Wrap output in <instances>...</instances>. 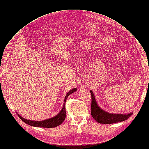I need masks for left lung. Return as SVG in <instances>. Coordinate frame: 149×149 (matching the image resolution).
I'll return each mask as SVG.
<instances>
[{
  "label": "left lung",
  "instance_id": "left-lung-1",
  "mask_svg": "<svg viewBox=\"0 0 149 149\" xmlns=\"http://www.w3.org/2000/svg\"><path fill=\"white\" fill-rule=\"evenodd\" d=\"M91 94V113L93 119L100 124H111L126 120L133 114V112L127 114H118L109 113L102 109L96 101L95 95L91 90L89 91Z\"/></svg>",
  "mask_w": 149,
  "mask_h": 149
}]
</instances>
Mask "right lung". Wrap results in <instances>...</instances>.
<instances>
[{"label":"right lung","mask_w":149,"mask_h":149,"mask_svg":"<svg viewBox=\"0 0 149 149\" xmlns=\"http://www.w3.org/2000/svg\"><path fill=\"white\" fill-rule=\"evenodd\" d=\"M77 90V88H73L72 89L70 90L66 94V95L65 96L64 99V103H63V106L61 109V110L60 112L57 114L55 116L52 118H50L47 119H45L41 121H37V120H28L22 118V116H20V114H19L17 113V115L21 120H22L25 123H26L28 125H30L31 126L33 127H42V128H54L56 127L57 126H58L61 125L63 121L66 118V108H65V103L66 100L68 98V97L72 94L73 93L75 92Z\"/></svg>","instance_id":"right-lung-1"}]
</instances>
